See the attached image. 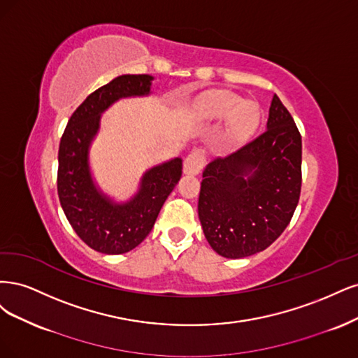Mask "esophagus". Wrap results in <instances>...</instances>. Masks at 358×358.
<instances>
[{"instance_id": "esophagus-1", "label": "esophagus", "mask_w": 358, "mask_h": 358, "mask_svg": "<svg viewBox=\"0 0 358 358\" xmlns=\"http://www.w3.org/2000/svg\"><path fill=\"white\" fill-rule=\"evenodd\" d=\"M206 164V155L202 150H193V152L184 160V172L189 176H196L203 169Z\"/></svg>"}]
</instances>
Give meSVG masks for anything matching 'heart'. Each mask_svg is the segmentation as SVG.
Here are the masks:
<instances>
[{
	"instance_id": "b5f03b06",
	"label": "heart",
	"mask_w": 358,
	"mask_h": 358,
	"mask_svg": "<svg viewBox=\"0 0 358 358\" xmlns=\"http://www.w3.org/2000/svg\"><path fill=\"white\" fill-rule=\"evenodd\" d=\"M206 113L217 119L232 116L230 128L239 138L255 132L260 120V110L255 102H242L238 95L230 94V92H223L213 98L206 107Z\"/></svg>"
}]
</instances>
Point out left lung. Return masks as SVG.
<instances>
[{
    "label": "left lung",
    "mask_w": 358,
    "mask_h": 358,
    "mask_svg": "<svg viewBox=\"0 0 358 358\" xmlns=\"http://www.w3.org/2000/svg\"><path fill=\"white\" fill-rule=\"evenodd\" d=\"M198 214L206 241L227 259L266 250L290 223L301 198L302 136L273 95L268 129L206 165Z\"/></svg>",
    "instance_id": "left-lung-1"
}]
</instances>
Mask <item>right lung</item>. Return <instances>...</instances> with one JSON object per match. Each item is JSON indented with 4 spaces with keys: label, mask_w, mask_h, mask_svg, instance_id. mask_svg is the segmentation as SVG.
Instances as JSON below:
<instances>
[{
    "label": "right lung",
    "mask_w": 358,
    "mask_h": 358,
    "mask_svg": "<svg viewBox=\"0 0 358 358\" xmlns=\"http://www.w3.org/2000/svg\"><path fill=\"white\" fill-rule=\"evenodd\" d=\"M152 76L126 74L101 86L80 103L62 134L57 152V196L68 222L85 244L103 255H123L138 247L153 229L164 202L181 178V159L145 172L135 198L116 205L95 189L87 148L99 116L119 98L147 95Z\"/></svg>",
    "instance_id": "add662e5"
}]
</instances>
